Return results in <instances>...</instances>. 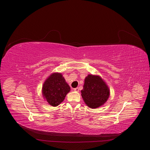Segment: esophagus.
<instances>
[{
    "instance_id": "esophagus-1",
    "label": "esophagus",
    "mask_w": 150,
    "mask_h": 150,
    "mask_svg": "<svg viewBox=\"0 0 150 150\" xmlns=\"http://www.w3.org/2000/svg\"><path fill=\"white\" fill-rule=\"evenodd\" d=\"M74 90L75 91H76V92H78V91H79V88H75L74 89Z\"/></svg>"
}]
</instances>
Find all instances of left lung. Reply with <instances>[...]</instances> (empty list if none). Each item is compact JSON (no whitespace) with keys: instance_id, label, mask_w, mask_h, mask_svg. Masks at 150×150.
I'll return each instance as SVG.
<instances>
[{"instance_id":"left-lung-1","label":"left lung","mask_w":150,"mask_h":150,"mask_svg":"<svg viewBox=\"0 0 150 150\" xmlns=\"http://www.w3.org/2000/svg\"><path fill=\"white\" fill-rule=\"evenodd\" d=\"M81 96L89 108L97 109L102 106L110 96V89L99 75L88 74L85 77Z\"/></svg>"}]
</instances>
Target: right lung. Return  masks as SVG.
Wrapping results in <instances>:
<instances>
[{"instance_id": "right-lung-1", "label": "right lung", "mask_w": 150, "mask_h": 150, "mask_svg": "<svg viewBox=\"0 0 150 150\" xmlns=\"http://www.w3.org/2000/svg\"><path fill=\"white\" fill-rule=\"evenodd\" d=\"M71 88L62 74L54 72L45 80L42 87L43 98L50 105H59L65 99Z\"/></svg>"}]
</instances>
